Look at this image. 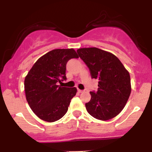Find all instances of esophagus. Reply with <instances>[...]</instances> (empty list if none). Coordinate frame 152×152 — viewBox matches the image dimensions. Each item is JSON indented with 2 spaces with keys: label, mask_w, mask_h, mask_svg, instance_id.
I'll return each mask as SVG.
<instances>
[{
  "label": "esophagus",
  "mask_w": 152,
  "mask_h": 152,
  "mask_svg": "<svg viewBox=\"0 0 152 152\" xmlns=\"http://www.w3.org/2000/svg\"><path fill=\"white\" fill-rule=\"evenodd\" d=\"M78 91H79V93H81V92H83V91H83V90H81V89H78Z\"/></svg>",
  "instance_id": "obj_1"
}]
</instances>
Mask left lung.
I'll return each mask as SVG.
<instances>
[{
    "instance_id": "1",
    "label": "left lung",
    "mask_w": 152,
    "mask_h": 152,
    "mask_svg": "<svg viewBox=\"0 0 152 152\" xmlns=\"http://www.w3.org/2000/svg\"><path fill=\"white\" fill-rule=\"evenodd\" d=\"M79 56L89 68L91 79L99 80L97 91H90L86 109L94 118L107 121L124 108L131 91V78L120 60L96 48H80Z\"/></svg>"
}]
</instances>
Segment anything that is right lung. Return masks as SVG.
I'll use <instances>...</instances> for the list:
<instances>
[{"mask_svg": "<svg viewBox=\"0 0 152 152\" xmlns=\"http://www.w3.org/2000/svg\"><path fill=\"white\" fill-rule=\"evenodd\" d=\"M73 49H56L37 61L24 80L26 101L38 118L55 122L67 113L71 99L76 94V87L58 85L66 81V64L78 58ZM63 84V83H62Z\"/></svg>", "mask_w": 152, "mask_h": 152, "instance_id": "right-lung-1", "label": "right lung"}]
</instances>
